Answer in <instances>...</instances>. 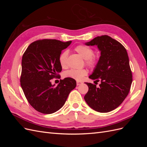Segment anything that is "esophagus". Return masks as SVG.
Returning <instances> with one entry per match:
<instances>
[{"label": "esophagus", "mask_w": 147, "mask_h": 147, "mask_svg": "<svg viewBox=\"0 0 147 147\" xmlns=\"http://www.w3.org/2000/svg\"><path fill=\"white\" fill-rule=\"evenodd\" d=\"M82 83V82H80V81H77V86L80 85V84H81Z\"/></svg>", "instance_id": "34e87169"}]
</instances>
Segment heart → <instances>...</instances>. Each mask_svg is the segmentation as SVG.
<instances>
[{
  "label": "heart",
  "instance_id": "b5f03b06",
  "mask_svg": "<svg viewBox=\"0 0 147 147\" xmlns=\"http://www.w3.org/2000/svg\"><path fill=\"white\" fill-rule=\"evenodd\" d=\"M75 50L83 59L86 60V64L91 67H94L97 63V59L93 56L94 52L90 47L84 45H78L75 48ZM68 53L67 51L63 52L59 57V61L62 67H65L67 65V59ZM88 74L86 69H70L64 73V77L72 78L76 80H81Z\"/></svg>",
  "mask_w": 147,
  "mask_h": 147
}]
</instances>
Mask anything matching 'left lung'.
Returning <instances> with one entry per match:
<instances>
[{"label": "left lung", "mask_w": 147, "mask_h": 147, "mask_svg": "<svg viewBox=\"0 0 147 147\" xmlns=\"http://www.w3.org/2000/svg\"><path fill=\"white\" fill-rule=\"evenodd\" d=\"M97 46L99 59L90 78L100 81L99 86L85 83L88 91L84 97L88 105L98 112L106 113L117 109L129 92L132 76L127 51L121 43L108 35L95 37L86 42Z\"/></svg>", "instance_id": "left-lung-1"}]
</instances>
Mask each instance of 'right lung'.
Listing matches in <instances>:
<instances>
[{
  "label": "right lung",
  "instance_id": "right-lung-1",
  "mask_svg": "<svg viewBox=\"0 0 147 147\" xmlns=\"http://www.w3.org/2000/svg\"><path fill=\"white\" fill-rule=\"evenodd\" d=\"M72 41L44 39L32 43L22 57L21 86L29 103L38 112L51 114L63 107L70 91L76 87L74 79L61 80L57 86L51 80L61 72L59 57Z\"/></svg>",
  "mask_w": 147,
  "mask_h": 147
}]
</instances>
